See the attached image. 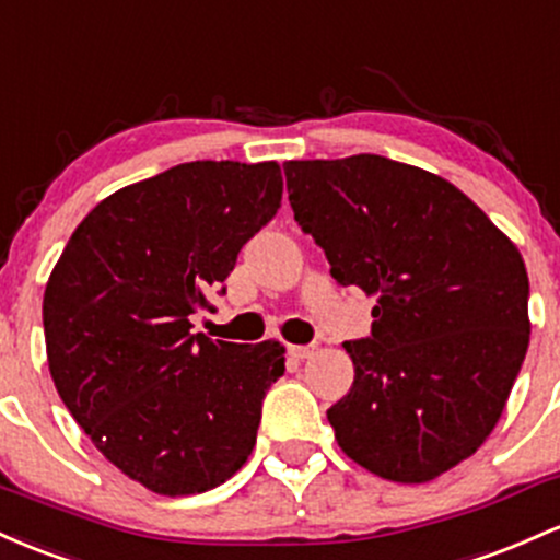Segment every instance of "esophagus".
I'll use <instances>...</instances> for the list:
<instances>
[{
  "mask_svg": "<svg viewBox=\"0 0 560 560\" xmlns=\"http://www.w3.org/2000/svg\"><path fill=\"white\" fill-rule=\"evenodd\" d=\"M287 350H290L292 359L303 361V359H308V355H313V350H316V346H290Z\"/></svg>",
  "mask_w": 560,
  "mask_h": 560,
  "instance_id": "34e87169",
  "label": "esophagus"
}]
</instances>
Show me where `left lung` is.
Instances as JSON below:
<instances>
[{"label": "left lung", "instance_id": "8db88e82", "mask_svg": "<svg viewBox=\"0 0 560 560\" xmlns=\"http://www.w3.org/2000/svg\"><path fill=\"white\" fill-rule=\"evenodd\" d=\"M294 220L342 287L377 298L372 335L342 342L353 388L327 409L374 476L425 483L494 430L529 348L521 252L450 180L377 153L287 162Z\"/></svg>", "mask_w": 560, "mask_h": 560}]
</instances>
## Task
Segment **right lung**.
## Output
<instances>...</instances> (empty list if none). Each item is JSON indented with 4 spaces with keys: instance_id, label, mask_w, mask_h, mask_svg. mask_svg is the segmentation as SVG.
I'll use <instances>...</instances> for the list:
<instances>
[{
    "instance_id": "add662e5",
    "label": "right lung",
    "mask_w": 560,
    "mask_h": 560,
    "mask_svg": "<svg viewBox=\"0 0 560 560\" xmlns=\"http://www.w3.org/2000/svg\"><path fill=\"white\" fill-rule=\"evenodd\" d=\"M276 162H188L119 188L71 233L42 303L47 364L97 452L164 497L220 487L252 454L284 346L190 331L281 207ZM225 292V290H220Z\"/></svg>"
}]
</instances>
